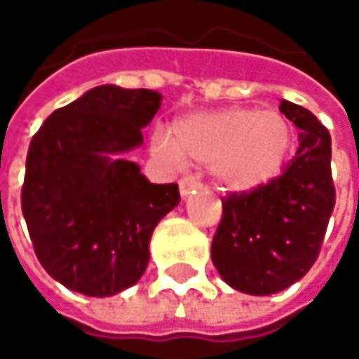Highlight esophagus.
<instances>
[{
    "instance_id": "1",
    "label": "esophagus",
    "mask_w": 359,
    "mask_h": 359,
    "mask_svg": "<svg viewBox=\"0 0 359 359\" xmlns=\"http://www.w3.org/2000/svg\"><path fill=\"white\" fill-rule=\"evenodd\" d=\"M195 187H199V180L195 179V177H182L179 180V189L182 197H187L191 193V189H195Z\"/></svg>"
}]
</instances>
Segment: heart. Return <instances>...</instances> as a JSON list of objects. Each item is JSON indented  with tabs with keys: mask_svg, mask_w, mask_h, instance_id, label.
Returning <instances> with one entry per match:
<instances>
[{
	"mask_svg": "<svg viewBox=\"0 0 359 359\" xmlns=\"http://www.w3.org/2000/svg\"><path fill=\"white\" fill-rule=\"evenodd\" d=\"M291 141V124L278 111L224 108L180 118L172 135H154L151 147L172 166L184 160L210 164L214 179L224 189L243 193L280 172Z\"/></svg>",
	"mask_w": 359,
	"mask_h": 359,
	"instance_id": "obj_1",
	"label": "heart"
}]
</instances>
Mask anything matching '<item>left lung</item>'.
I'll use <instances>...</instances> for the list:
<instances>
[{"label":"left lung","mask_w":359,"mask_h":359,"mask_svg":"<svg viewBox=\"0 0 359 359\" xmlns=\"http://www.w3.org/2000/svg\"><path fill=\"white\" fill-rule=\"evenodd\" d=\"M280 111L302 130L299 149L280 177L222 197V220L212 239V262L237 291L272 295L314 266L334 208L330 135L297 104Z\"/></svg>","instance_id":"obj_1"}]
</instances>
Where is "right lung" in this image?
<instances>
[{"label":"right lung","mask_w":359,"mask_h":359,"mask_svg":"<svg viewBox=\"0 0 359 359\" xmlns=\"http://www.w3.org/2000/svg\"><path fill=\"white\" fill-rule=\"evenodd\" d=\"M160 106L158 91L102 85L55 109L31 141L22 214L41 266L76 293L133 287L154 229L179 205L177 182L154 184L122 158Z\"/></svg>","instance_id":"1"}]
</instances>
